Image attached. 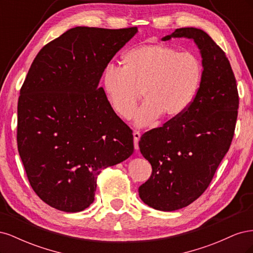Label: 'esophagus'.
I'll use <instances>...</instances> for the list:
<instances>
[{"instance_id":"34e87169","label":"esophagus","mask_w":253,"mask_h":253,"mask_svg":"<svg viewBox=\"0 0 253 253\" xmlns=\"http://www.w3.org/2000/svg\"><path fill=\"white\" fill-rule=\"evenodd\" d=\"M133 136H134V147H135V150L137 151V150L139 149L138 141H139V139H140L141 134H140L138 131H135V132L133 133Z\"/></svg>"}]
</instances>
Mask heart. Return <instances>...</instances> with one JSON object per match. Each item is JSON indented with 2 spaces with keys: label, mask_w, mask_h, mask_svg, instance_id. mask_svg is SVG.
Wrapping results in <instances>:
<instances>
[{
  "label": "heart",
  "mask_w": 253,
  "mask_h": 253,
  "mask_svg": "<svg viewBox=\"0 0 253 253\" xmlns=\"http://www.w3.org/2000/svg\"><path fill=\"white\" fill-rule=\"evenodd\" d=\"M124 67L106 65L102 87L118 116L133 115L141 93L145 101L136 113L137 126H148L160 116L174 119L192 103L203 79V63L193 52L165 44H144L122 58Z\"/></svg>",
  "instance_id": "obj_1"
}]
</instances>
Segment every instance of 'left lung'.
<instances>
[{
  "label": "left lung",
  "mask_w": 253,
  "mask_h": 253,
  "mask_svg": "<svg viewBox=\"0 0 253 253\" xmlns=\"http://www.w3.org/2000/svg\"><path fill=\"white\" fill-rule=\"evenodd\" d=\"M182 37L193 39L201 50V86L186 112L144 133L139 141L142 156L152 166L139 197L160 211L187 207L209 187L230 148L239 109L236 80L224 50L194 27L177 28L162 40Z\"/></svg>",
  "instance_id": "left-lung-1"
}]
</instances>
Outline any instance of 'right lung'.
Here are the masks:
<instances>
[{"label": "right lung", "mask_w": 253, "mask_h": 253, "mask_svg": "<svg viewBox=\"0 0 253 253\" xmlns=\"http://www.w3.org/2000/svg\"><path fill=\"white\" fill-rule=\"evenodd\" d=\"M137 27L78 26L38 52L20 90L17 141L30 186L50 207L80 212L97 177L133 154V131L99 81Z\"/></svg>", "instance_id": "right-lung-1"}]
</instances>
